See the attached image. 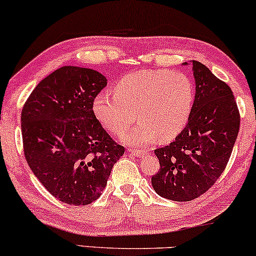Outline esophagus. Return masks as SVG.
<instances>
[{
	"mask_svg": "<svg viewBox=\"0 0 256 256\" xmlns=\"http://www.w3.org/2000/svg\"><path fill=\"white\" fill-rule=\"evenodd\" d=\"M128 152H130L132 155H134L136 158H142L144 155H147V152H142V150H138V149H128Z\"/></svg>",
	"mask_w": 256,
	"mask_h": 256,
	"instance_id": "esophagus-1",
	"label": "esophagus"
}]
</instances>
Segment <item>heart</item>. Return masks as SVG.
<instances>
[{"instance_id":"1","label":"heart","mask_w":256,"mask_h":256,"mask_svg":"<svg viewBox=\"0 0 256 256\" xmlns=\"http://www.w3.org/2000/svg\"><path fill=\"white\" fill-rule=\"evenodd\" d=\"M194 104V86L187 75L164 69L138 70L122 76L114 94L102 92L92 102L100 124L110 132H121L135 120V128L120 135L129 146H147L174 138L189 120Z\"/></svg>"}]
</instances>
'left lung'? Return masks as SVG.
I'll list each match as a JSON object with an SVG mask.
<instances>
[{
	"mask_svg": "<svg viewBox=\"0 0 256 256\" xmlns=\"http://www.w3.org/2000/svg\"><path fill=\"white\" fill-rule=\"evenodd\" d=\"M192 64L195 98L189 120L174 142L154 152L160 170L152 178V188L160 196L178 202L196 198L215 184L230 160L240 128L232 89L204 64Z\"/></svg>",
	"mask_w": 256,
	"mask_h": 256,
	"instance_id": "1",
	"label": "left lung"
}]
</instances>
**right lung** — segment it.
<instances>
[{"label":"right lung","instance_id":"1","mask_svg":"<svg viewBox=\"0 0 256 256\" xmlns=\"http://www.w3.org/2000/svg\"><path fill=\"white\" fill-rule=\"evenodd\" d=\"M107 86L101 72L66 66L36 86L21 115L24 156L46 189L63 204L98 200L124 152L92 112Z\"/></svg>","mask_w":256,"mask_h":256}]
</instances>
